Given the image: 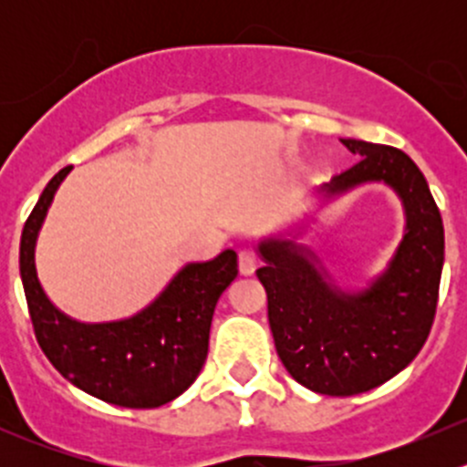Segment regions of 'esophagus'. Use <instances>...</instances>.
I'll return each instance as SVG.
<instances>
[{"label": "esophagus", "mask_w": 467, "mask_h": 467, "mask_svg": "<svg viewBox=\"0 0 467 467\" xmlns=\"http://www.w3.org/2000/svg\"><path fill=\"white\" fill-rule=\"evenodd\" d=\"M257 268V253L253 248H242L239 251V273L242 275H253Z\"/></svg>", "instance_id": "esophagus-1"}]
</instances>
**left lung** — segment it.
I'll return each mask as SVG.
<instances>
[{
	"instance_id": "1",
	"label": "left lung",
	"mask_w": 467,
	"mask_h": 467,
	"mask_svg": "<svg viewBox=\"0 0 467 467\" xmlns=\"http://www.w3.org/2000/svg\"><path fill=\"white\" fill-rule=\"evenodd\" d=\"M355 167L323 187L325 199L361 182H386L402 199L407 228L389 268L364 291H341L309 248L264 239L257 277L266 289L277 357L305 389L357 395L407 368L430 337L445 260L438 205L420 169L395 146L341 140Z\"/></svg>"
}]
</instances>
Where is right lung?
<instances>
[{
    "label": "right lung",
    "mask_w": 467,
    "mask_h": 467,
    "mask_svg": "<svg viewBox=\"0 0 467 467\" xmlns=\"http://www.w3.org/2000/svg\"><path fill=\"white\" fill-rule=\"evenodd\" d=\"M69 169L47 182L22 230L20 275L33 332L54 368L86 393L126 409L162 407L185 393L203 368L214 307L237 277V253L187 264L135 317L74 321L51 305L36 273L37 233Z\"/></svg>",
    "instance_id": "1"
}]
</instances>
